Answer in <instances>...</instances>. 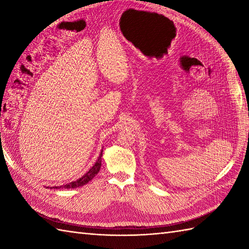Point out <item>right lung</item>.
I'll return each mask as SVG.
<instances>
[{
    "mask_svg": "<svg viewBox=\"0 0 249 249\" xmlns=\"http://www.w3.org/2000/svg\"><path fill=\"white\" fill-rule=\"evenodd\" d=\"M102 156H103V151L100 152V154L97 158V160L95 161V163L93 165L92 168H89V170L84 173L81 178H79L75 181L70 182V183H66V184H63V185H59V186H53L52 188L54 189H60V188H76L79 186H83V185H86L87 183H89L91 179L96 176L98 173V171L100 170V166H102Z\"/></svg>",
    "mask_w": 249,
    "mask_h": 249,
    "instance_id": "right-lung-1",
    "label": "right lung"
}]
</instances>
